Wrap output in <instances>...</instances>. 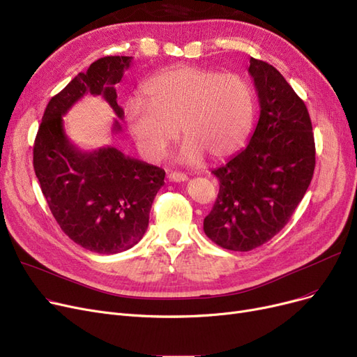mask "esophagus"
I'll list each match as a JSON object with an SVG mask.
<instances>
[{
  "label": "esophagus",
  "instance_id": "34e87169",
  "mask_svg": "<svg viewBox=\"0 0 357 357\" xmlns=\"http://www.w3.org/2000/svg\"><path fill=\"white\" fill-rule=\"evenodd\" d=\"M167 179L170 182H183L188 179V176L185 174H181V172H170V174L167 175Z\"/></svg>",
  "mask_w": 357,
  "mask_h": 357
}]
</instances>
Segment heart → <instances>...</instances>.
I'll return each mask as SVG.
<instances>
[{
  "label": "heart",
  "instance_id": "1",
  "mask_svg": "<svg viewBox=\"0 0 357 357\" xmlns=\"http://www.w3.org/2000/svg\"><path fill=\"white\" fill-rule=\"evenodd\" d=\"M256 114L253 86L236 73L175 68L151 76L142 100L126 102L125 116L139 151L158 160L178 137L185 142L179 158L200 163L204 155L222 160L247 139Z\"/></svg>",
  "mask_w": 357,
  "mask_h": 357
}]
</instances>
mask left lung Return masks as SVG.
I'll return each mask as SVG.
<instances>
[{
    "instance_id": "left-lung-1",
    "label": "left lung",
    "mask_w": 357,
    "mask_h": 357,
    "mask_svg": "<svg viewBox=\"0 0 357 357\" xmlns=\"http://www.w3.org/2000/svg\"><path fill=\"white\" fill-rule=\"evenodd\" d=\"M260 116L245 147L212 174L215 206L203 223L222 248L250 252L269 241L293 216L314 170V139L306 104L273 66L250 59Z\"/></svg>"
}]
</instances>
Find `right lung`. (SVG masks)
Returning <instances> with one entry per match:
<instances>
[{
	"label": "right lung",
	"instance_id": "right-lung-1",
	"mask_svg": "<svg viewBox=\"0 0 357 357\" xmlns=\"http://www.w3.org/2000/svg\"><path fill=\"white\" fill-rule=\"evenodd\" d=\"M132 57L107 56L77 73L47 104L33 145V169L52 216L72 241L89 252L116 255L134 247L147 231L165 170L114 147L82 151L64 132L63 116L85 94L101 96L119 119L114 85ZM116 119L113 132H121Z\"/></svg>",
	"mask_w": 357,
	"mask_h": 357
}]
</instances>
